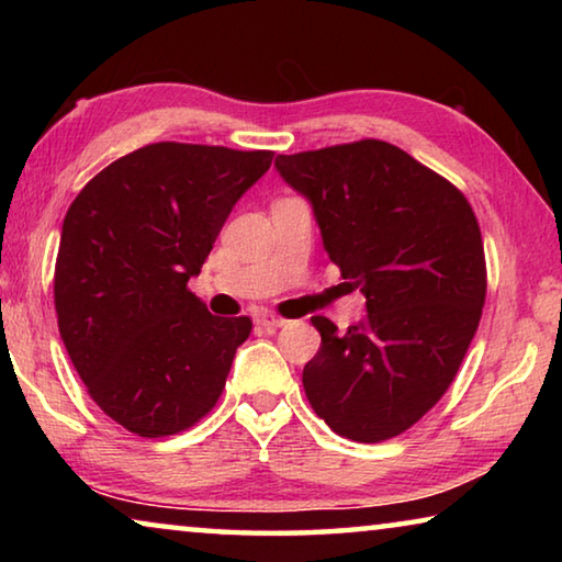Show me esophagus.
Returning a JSON list of instances; mask_svg holds the SVG:
<instances>
[{
    "instance_id": "obj_1",
    "label": "esophagus",
    "mask_w": 562,
    "mask_h": 562,
    "mask_svg": "<svg viewBox=\"0 0 562 562\" xmlns=\"http://www.w3.org/2000/svg\"><path fill=\"white\" fill-rule=\"evenodd\" d=\"M255 322H258V325L265 327V329H280V327L288 325V319L274 315V312H260V315L255 317Z\"/></svg>"
}]
</instances>
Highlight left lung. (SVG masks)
<instances>
[{
  "mask_svg": "<svg viewBox=\"0 0 562 562\" xmlns=\"http://www.w3.org/2000/svg\"><path fill=\"white\" fill-rule=\"evenodd\" d=\"M274 166L310 198L329 260L367 297L347 331L312 317L322 345L304 364V394L345 439H394L446 394L479 329L486 255L473 207L451 180L376 138Z\"/></svg>",
  "mask_w": 562,
  "mask_h": 562,
  "instance_id": "8db88e82",
  "label": "left lung"
}]
</instances>
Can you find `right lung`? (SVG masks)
I'll return each instance as SVG.
<instances>
[{
  "mask_svg": "<svg viewBox=\"0 0 562 562\" xmlns=\"http://www.w3.org/2000/svg\"><path fill=\"white\" fill-rule=\"evenodd\" d=\"M272 156L160 140L113 160L66 211L59 335L89 396L131 434L186 431L221 398L252 319L211 315L188 280Z\"/></svg>",
  "mask_w": 562,
  "mask_h": 562,
  "instance_id": "add662e5",
  "label": "right lung"
}]
</instances>
